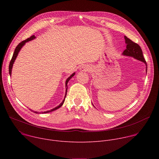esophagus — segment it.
<instances>
[{"label": "esophagus", "mask_w": 159, "mask_h": 159, "mask_svg": "<svg viewBox=\"0 0 159 159\" xmlns=\"http://www.w3.org/2000/svg\"><path fill=\"white\" fill-rule=\"evenodd\" d=\"M82 71H88L90 70L89 67L88 66H83L81 67V69H80Z\"/></svg>", "instance_id": "esophagus-1"}]
</instances>
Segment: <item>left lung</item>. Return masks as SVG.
Instances as JSON below:
<instances>
[{
  "instance_id": "obj_1",
  "label": "left lung",
  "mask_w": 159,
  "mask_h": 159,
  "mask_svg": "<svg viewBox=\"0 0 159 159\" xmlns=\"http://www.w3.org/2000/svg\"><path fill=\"white\" fill-rule=\"evenodd\" d=\"M125 42L126 43V49L123 52V55L126 56L133 57L136 59L144 62L147 66L146 72H147V64L143 57V52L141 47L137 43L133 42L130 39L127 38L126 36H125Z\"/></svg>"
}]
</instances>
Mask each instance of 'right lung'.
Segmentation results:
<instances>
[{
    "label": "right lung",
    "instance_id": "right-lung-1",
    "mask_svg": "<svg viewBox=\"0 0 159 159\" xmlns=\"http://www.w3.org/2000/svg\"><path fill=\"white\" fill-rule=\"evenodd\" d=\"M34 38H35L34 35L31 36L30 38H28V39H25V40H24V41H21L20 43H19L18 44L17 46L16 47V48H15L14 52V53H13L12 59H11V61H10V63H9V72L10 75H11V72H12V66H13V63H14V61H15V60H16V57H17V55H18L19 52L20 51V50L21 49V48L24 46L26 42H28V41H31V40H32V39H34ZM74 75H75V73L72 74L69 78H68V79H66V83H65V84H66V93H65V98H64V99L63 100V101L61 102V103L58 106H57V107H55V108H53V109H51V110H50V111H46V112H44L43 113H47V112H50L55 111V110L58 109V108H60V107L63 105V102H64V101H65V99L66 96V93H67V87H68V86H67V83H68V82L69 81V80H70V79H72V77ZM33 112H34V113H38V112H35V111H33Z\"/></svg>",
    "mask_w": 159,
    "mask_h": 159
}]
</instances>
